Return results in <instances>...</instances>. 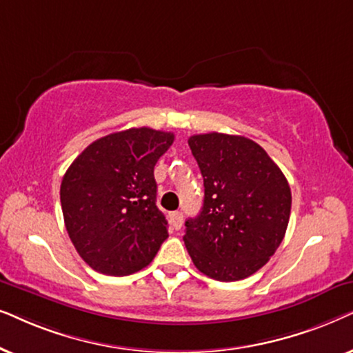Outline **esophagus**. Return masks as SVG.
Returning <instances> with one entry per match:
<instances>
[{
    "label": "esophagus",
    "mask_w": 353,
    "mask_h": 353,
    "mask_svg": "<svg viewBox=\"0 0 353 353\" xmlns=\"http://www.w3.org/2000/svg\"><path fill=\"white\" fill-rule=\"evenodd\" d=\"M171 223L174 229H181L182 223H184V214L181 211H174V213H171Z\"/></svg>",
    "instance_id": "obj_1"
}]
</instances>
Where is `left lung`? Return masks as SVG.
<instances>
[{"mask_svg": "<svg viewBox=\"0 0 353 353\" xmlns=\"http://www.w3.org/2000/svg\"><path fill=\"white\" fill-rule=\"evenodd\" d=\"M189 147L205 199L200 214L185 221L187 252L211 279H245L283 242L292 205L289 182L265 150L242 135H192Z\"/></svg>", "mask_w": 353, "mask_h": 353, "instance_id": "8db88e82", "label": "left lung"}]
</instances>
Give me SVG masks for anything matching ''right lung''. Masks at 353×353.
Listing matches in <instances>:
<instances>
[{"label": "right lung", "mask_w": 353, "mask_h": 353, "mask_svg": "<svg viewBox=\"0 0 353 353\" xmlns=\"http://www.w3.org/2000/svg\"><path fill=\"white\" fill-rule=\"evenodd\" d=\"M172 132L132 128L95 140L74 159L61 182L64 224L88 266L129 276L153 261L168 239L157 206L154 164Z\"/></svg>", "instance_id": "right-lung-1"}]
</instances>
